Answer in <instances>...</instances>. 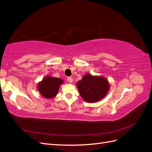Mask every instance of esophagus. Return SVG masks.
I'll list each match as a JSON object with an SVG mask.
<instances>
[{
  "label": "esophagus",
  "instance_id": "34e87169",
  "mask_svg": "<svg viewBox=\"0 0 152 152\" xmlns=\"http://www.w3.org/2000/svg\"><path fill=\"white\" fill-rule=\"evenodd\" d=\"M67 81L69 82V83H72V81H73V78H72V77H68V78H67Z\"/></svg>",
  "mask_w": 152,
  "mask_h": 152
}]
</instances>
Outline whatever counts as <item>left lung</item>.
I'll return each mask as SVG.
<instances>
[{"label": "left lung", "mask_w": 152, "mask_h": 152, "mask_svg": "<svg viewBox=\"0 0 152 152\" xmlns=\"http://www.w3.org/2000/svg\"><path fill=\"white\" fill-rule=\"evenodd\" d=\"M77 87L84 101L91 103L97 102L104 97L110 86L104 77L93 76L86 74L77 83Z\"/></svg>", "instance_id": "obj_1"}]
</instances>
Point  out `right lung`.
<instances>
[{
  "label": "right lung",
  "mask_w": 152,
  "mask_h": 152,
  "mask_svg": "<svg viewBox=\"0 0 152 152\" xmlns=\"http://www.w3.org/2000/svg\"><path fill=\"white\" fill-rule=\"evenodd\" d=\"M63 81L61 79L47 76L38 84V89L46 98H53L57 95L59 86Z\"/></svg>",
  "instance_id": "right-lung-1"
}]
</instances>
